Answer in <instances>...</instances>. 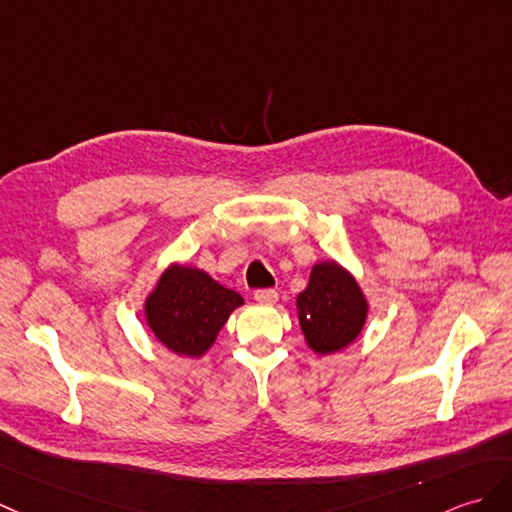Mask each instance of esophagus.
<instances>
[{"label":"esophagus","mask_w":512,"mask_h":512,"mask_svg":"<svg viewBox=\"0 0 512 512\" xmlns=\"http://www.w3.org/2000/svg\"><path fill=\"white\" fill-rule=\"evenodd\" d=\"M277 299H279V294H277V290H272V288H264V290H255V301H257V303H264V305H272V303H277Z\"/></svg>","instance_id":"obj_1"}]
</instances>
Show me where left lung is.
<instances>
[{"instance_id":"1","label":"left lung","mask_w":512,"mask_h":512,"mask_svg":"<svg viewBox=\"0 0 512 512\" xmlns=\"http://www.w3.org/2000/svg\"><path fill=\"white\" fill-rule=\"evenodd\" d=\"M299 323L310 347L325 355L351 344L364 327L366 301L358 283L334 261L316 264L296 296Z\"/></svg>"}]
</instances>
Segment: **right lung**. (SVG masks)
<instances>
[{
  "instance_id": "1",
  "label": "right lung",
  "mask_w": 512,
  "mask_h": 512,
  "mask_svg": "<svg viewBox=\"0 0 512 512\" xmlns=\"http://www.w3.org/2000/svg\"><path fill=\"white\" fill-rule=\"evenodd\" d=\"M242 296L213 281L207 272L172 266L146 301V318L154 336L178 355L200 358Z\"/></svg>"
}]
</instances>
